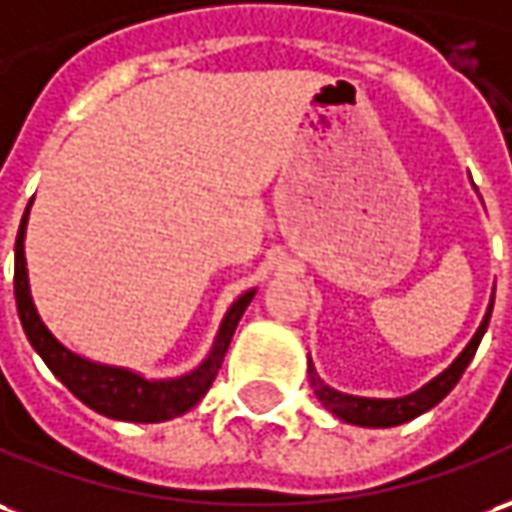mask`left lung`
Segmentation results:
<instances>
[{"label":"left lung","mask_w":512,"mask_h":512,"mask_svg":"<svg viewBox=\"0 0 512 512\" xmlns=\"http://www.w3.org/2000/svg\"><path fill=\"white\" fill-rule=\"evenodd\" d=\"M493 310V296L488 302V310L482 316V324L474 332V338L466 343V349L452 360V366L443 368L438 377H432L427 385H421L418 391L407 393V396H396V399H371V396H352V393H341L330 388L327 382L321 380L316 374L313 360L307 357V374H310V388L316 391L318 402L330 410L332 416H338L346 424H357V427H396V424H405L410 418L427 413L430 407L441 402L446 393L452 391L457 380L463 377V371L471 363V357L480 346L482 335L488 330V321H491Z\"/></svg>","instance_id":"1"}]
</instances>
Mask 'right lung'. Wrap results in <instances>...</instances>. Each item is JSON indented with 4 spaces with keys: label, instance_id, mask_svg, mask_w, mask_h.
I'll return each instance as SVG.
<instances>
[{
    "label": "right lung",
    "instance_id": "add662e5",
    "mask_svg": "<svg viewBox=\"0 0 512 512\" xmlns=\"http://www.w3.org/2000/svg\"><path fill=\"white\" fill-rule=\"evenodd\" d=\"M32 199L27 210H24L19 235H16V268H13L16 307H19L21 327H24V335L32 343V349L41 355L49 371L80 399L82 405H88L96 413H102V416L116 418V421H135V424H155V421H169V418L188 413L205 396L213 380H216L221 363H224V355L230 349L232 332L238 327V321L244 316L249 302L255 299V288L241 293L232 302L227 316L221 318L216 341L210 346L205 360L194 371L182 374V377L149 380V377L138 374V371H130V368L107 366V363L88 360V357L71 352L69 346H63V343L57 341L44 324V318L38 316L35 302H32L27 257H24V235H27Z\"/></svg>",
    "mask_w": 512,
    "mask_h": 512
}]
</instances>
